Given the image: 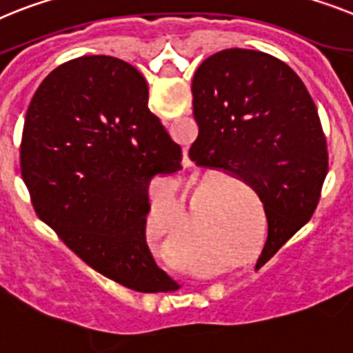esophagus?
Listing matches in <instances>:
<instances>
[{"instance_id":"esophagus-1","label":"esophagus","mask_w":353,"mask_h":353,"mask_svg":"<svg viewBox=\"0 0 353 353\" xmlns=\"http://www.w3.org/2000/svg\"><path fill=\"white\" fill-rule=\"evenodd\" d=\"M183 162H185V164H191V161H189L188 153H183Z\"/></svg>"}]
</instances>
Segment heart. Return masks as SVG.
Masks as SVG:
<instances>
[{
	"label": "heart",
	"instance_id": "heart-1",
	"mask_svg": "<svg viewBox=\"0 0 353 353\" xmlns=\"http://www.w3.org/2000/svg\"><path fill=\"white\" fill-rule=\"evenodd\" d=\"M218 188V182H203L200 188L194 191V196L191 201V218L196 221V198L201 192L212 191ZM214 225L207 227L210 234H214ZM192 234V225L189 216L183 210L176 192L171 188L164 191H157L152 198V207L148 214V239L150 245L153 246L157 254H161L164 259H170L173 263L188 264L191 263L192 270H198L201 273H214L216 270L221 268V264H214V266H198L194 264V255H189L188 259V245ZM252 239H250L248 232H237L227 245L219 250L218 254L223 257H232V255L245 254Z\"/></svg>",
	"mask_w": 353,
	"mask_h": 353
}]
</instances>
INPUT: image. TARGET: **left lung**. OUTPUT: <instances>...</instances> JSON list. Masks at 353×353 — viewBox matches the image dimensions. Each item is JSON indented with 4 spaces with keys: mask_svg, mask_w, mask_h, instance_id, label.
<instances>
[{
    "mask_svg": "<svg viewBox=\"0 0 353 353\" xmlns=\"http://www.w3.org/2000/svg\"><path fill=\"white\" fill-rule=\"evenodd\" d=\"M198 139L189 157L257 192L268 239L257 270L314 214L328 173L318 108L293 69L255 50L214 53L192 78Z\"/></svg>",
    "mask_w": 353,
    "mask_h": 353,
    "instance_id": "8db88e82",
    "label": "left lung"
}]
</instances>
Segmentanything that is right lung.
<instances>
[{"label": "right lung", "mask_w": 353, "mask_h": 353, "mask_svg": "<svg viewBox=\"0 0 353 353\" xmlns=\"http://www.w3.org/2000/svg\"><path fill=\"white\" fill-rule=\"evenodd\" d=\"M180 162V146L148 108L146 80L125 60H69L26 110L21 174L35 212L83 263L134 291L173 289L146 243L148 183Z\"/></svg>", "instance_id": "obj_1"}]
</instances>
